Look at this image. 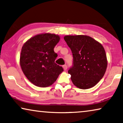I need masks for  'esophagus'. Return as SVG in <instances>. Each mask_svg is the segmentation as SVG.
I'll list each match as a JSON object with an SVG mask.
<instances>
[{"instance_id": "obj_1", "label": "esophagus", "mask_w": 123, "mask_h": 123, "mask_svg": "<svg viewBox=\"0 0 123 123\" xmlns=\"http://www.w3.org/2000/svg\"><path fill=\"white\" fill-rule=\"evenodd\" d=\"M62 67H63V69H64V70H65V71H66V69H67V65H63V66H62Z\"/></svg>"}]
</instances>
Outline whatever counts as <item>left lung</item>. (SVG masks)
<instances>
[{"instance_id":"obj_1","label":"left lung","mask_w":123,"mask_h":123,"mask_svg":"<svg viewBox=\"0 0 123 123\" xmlns=\"http://www.w3.org/2000/svg\"><path fill=\"white\" fill-rule=\"evenodd\" d=\"M64 40L72 53L73 65L68 73L71 74L73 85L82 89L94 87L107 69L104 47L94 38L86 35H67Z\"/></svg>"}]
</instances>
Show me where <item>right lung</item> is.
I'll use <instances>...</instances> for the list:
<instances>
[{"label": "right lung", "mask_w": 123, "mask_h": 123, "mask_svg": "<svg viewBox=\"0 0 123 123\" xmlns=\"http://www.w3.org/2000/svg\"><path fill=\"white\" fill-rule=\"evenodd\" d=\"M60 37L55 34H42L34 36L22 47L20 64L24 74L32 84L46 87L56 81L63 71L55 62L57 54L54 49Z\"/></svg>", "instance_id": "add662e5"}]
</instances>
